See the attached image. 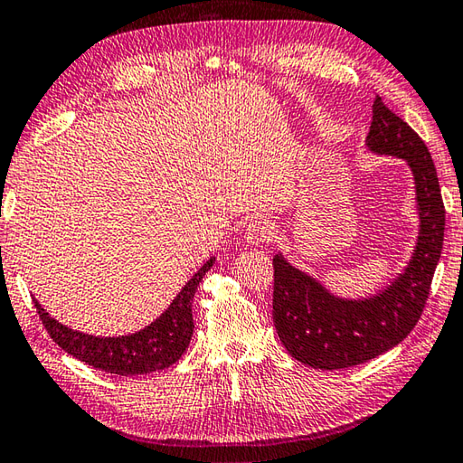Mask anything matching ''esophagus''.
<instances>
[{
	"mask_svg": "<svg viewBox=\"0 0 463 463\" xmlns=\"http://www.w3.org/2000/svg\"><path fill=\"white\" fill-rule=\"evenodd\" d=\"M273 239V226L267 224V222H260L255 221L247 226V231H244V241L252 247H259V244H265Z\"/></svg>",
	"mask_w": 463,
	"mask_h": 463,
	"instance_id": "34e87169",
	"label": "esophagus"
}]
</instances>
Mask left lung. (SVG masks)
Masks as SVG:
<instances>
[{
    "instance_id": "1",
    "label": "left lung",
    "mask_w": 463,
    "mask_h": 463,
    "mask_svg": "<svg viewBox=\"0 0 463 463\" xmlns=\"http://www.w3.org/2000/svg\"><path fill=\"white\" fill-rule=\"evenodd\" d=\"M367 148L407 162L415 180L420 237L392 285L367 298H341L275 255L273 321L291 355L313 369H345L393 349L420 321L443 247L446 208L431 154L411 126L375 96Z\"/></svg>"
}]
</instances>
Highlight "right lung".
Returning a JSON list of instances; mask_svg holds the SVG:
<instances>
[{"label":"right lung","mask_w":463,"mask_h":463,"mask_svg":"<svg viewBox=\"0 0 463 463\" xmlns=\"http://www.w3.org/2000/svg\"><path fill=\"white\" fill-rule=\"evenodd\" d=\"M213 262L214 257L196 270L156 321L136 333L122 335V337H96V335L74 331L45 313L35 298L33 303L50 337L71 357L116 375L152 373V371L175 365L184 355L194 331L193 298L198 283L211 270Z\"/></svg>","instance_id":"add662e5"}]
</instances>
